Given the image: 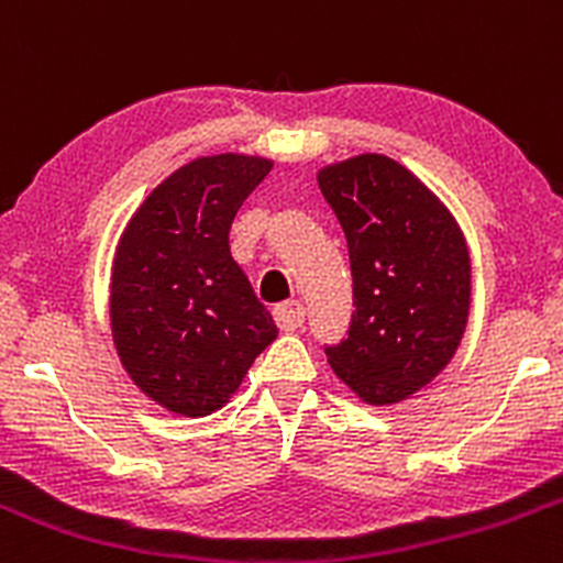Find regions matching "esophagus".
Returning a JSON list of instances; mask_svg holds the SVG:
<instances>
[{
    "mask_svg": "<svg viewBox=\"0 0 563 563\" xmlns=\"http://www.w3.org/2000/svg\"><path fill=\"white\" fill-rule=\"evenodd\" d=\"M274 320L282 330H298L306 320V309L298 300H289V303H282L274 309Z\"/></svg>",
    "mask_w": 563,
    "mask_h": 563,
    "instance_id": "1",
    "label": "esophagus"
}]
</instances>
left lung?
<instances>
[{"mask_svg":"<svg viewBox=\"0 0 563 563\" xmlns=\"http://www.w3.org/2000/svg\"><path fill=\"white\" fill-rule=\"evenodd\" d=\"M344 228L355 311L328 346L333 374L368 407H393L431 385L461 346L472 309V254L448 206L385 154L317 170Z\"/></svg>","mask_w":563,"mask_h":563,"instance_id":"1","label":"left lung"}]
</instances>
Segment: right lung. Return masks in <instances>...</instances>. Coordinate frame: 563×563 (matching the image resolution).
I'll use <instances>...</instances> for the list:
<instances>
[{
  "instance_id": "right-lung-1",
  "label": "right lung",
  "mask_w": 563,
  "mask_h": 563,
  "mask_svg": "<svg viewBox=\"0 0 563 563\" xmlns=\"http://www.w3.org/2000/svg\"><path fill=\"white\" fill-rule=\"evenodd\" d=\"M274 159L197 156L135 208L113 252L108 317L132 385L178 417L239 393L276 324L230 254V224Z\"/></svg>"
}]
</instances>
